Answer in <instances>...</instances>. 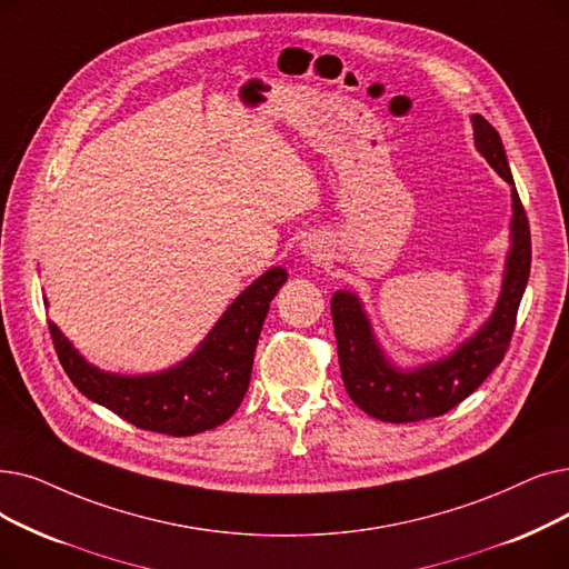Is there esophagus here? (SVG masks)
<instances>
[{
  "mask_svg": "<svg viewBox=\"0 0 569 569\" xmlns=\"http://www.w3.org/2000/svg\"><path fill=\"white\" fill-rule=\"evenodd\" d=\"M302 251H305V256H309L311 260H320L323 258L326 253V249H323V241L320 239H316V237H309L305 243H302Z\"/></svg>",
  "mask_w": 569,
  "mask_h": 569,
  "instance_id": "34e87169",
  "label": "esophagus"
}]
</instances>
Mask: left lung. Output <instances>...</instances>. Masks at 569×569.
Listing matches in <instances>:
<instances>
[{
  "label": "left lung",
  "mask_w": 569,
  "mask_h": 569,
  "mask_svg": "<svg viewBox=\"0 0 569 569\" xmlns=\"http://www.w3.org/2000/svg\"><path fill=\"white\" fill-rule=\"evenodd\" d=\"M472 128L477 151L511 186L513 202L511 249L502 292L492 316L449 358L402 372L383 356L356 295L351 290H337L332 295V323L346 392L365 413L386 423L426 421L451 411L502 362L516 328L518 305L530 277V226L498 130L483 116H472Z\"/></svg>",
  "instance_id": "1"
}]
</instances>
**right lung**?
I'll use <instances>...</instances> for the list:
<instances>
[{
    "label": "right lung",
    "instance_id": "1",
    "mask_svg": "<svg viewBox=\"0 0 569 569\" xmlns=\"http://www.w3.org/2000/svg\"><path fill=\"white\" fill-rule=\"evenodd\" d=\"M286 279L283 267L264 271L220 316L200 349L158 375L122 377L102 372L86 362L56 323H48V330L67 377L86 398L141 430L188 437L226 423L239 409L249 390L269 302Z\"/></svg>",
    "mask_w": 569,
    "mask_h": 569
}]
</instances>
